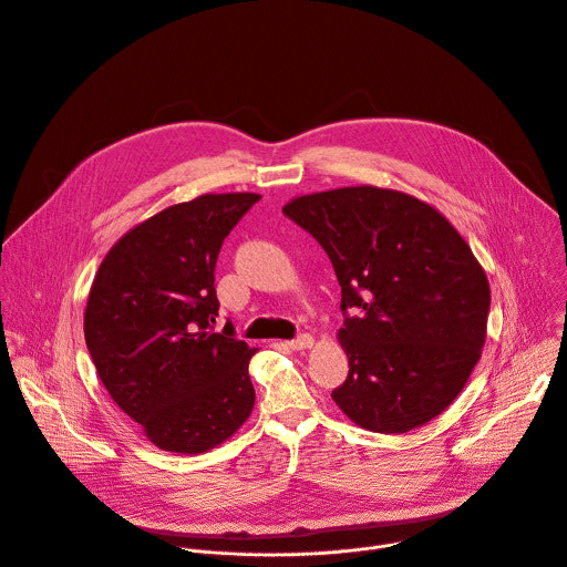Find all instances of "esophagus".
<instances>
[{"instance_id":"esophagus-1","label":"esophagus","mask_w":567,"mask_h":567,"mask_svg":"<svg viewBox=\"0 0 567 567\" xmlns=\"http://www.w3.org/2000/svg\"><path fill=\"white\" fill-rule=\"evenodd\" d=\"M312 346H315V339H312L310 334H301V337H297V339H292V341L288 343V348H290V350H297V352L310 350Z\"/></svg>"}]
</instances>
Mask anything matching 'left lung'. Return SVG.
Listing matches in <instances>:
<instances>
[{"label": "left lung", "instance_id": "obj_1", "mask_svg": "<svg viewBox=\"0 0 567 567\" xmlns=\"http://www.w3.org/2000/svg\"><path fill=\"white\" fill-rule=\"evenodd\" d=\"M284 213L323 246L341 286L350 374L332 391L339 409L377 433L440 415L482 357L491 310L464 237L431 204L372 185L299 195Z\"/></svg>", "mask_w": 567, "mask_h": 567}]
</instances>
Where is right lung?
Here are the masks:
<instances>
[{
    "label": "right lung",
    "instance_id": "right-lung-1",
    "mask_svg": "<svg viewBox=\"0 0 567 567\" xmlns=\"http://www.w3.org/2000/svg\"><path fill=\"white\" fill-rule=\"evenodd\" d=\"M257 193H206L127 230L92 281L83 330L114 402L163 451L197 455L250 415L255 348L213 332L215 261Z\"/></svg>",
    "mask_w": 567,
    "mask_h": 567
}]
</instances>
